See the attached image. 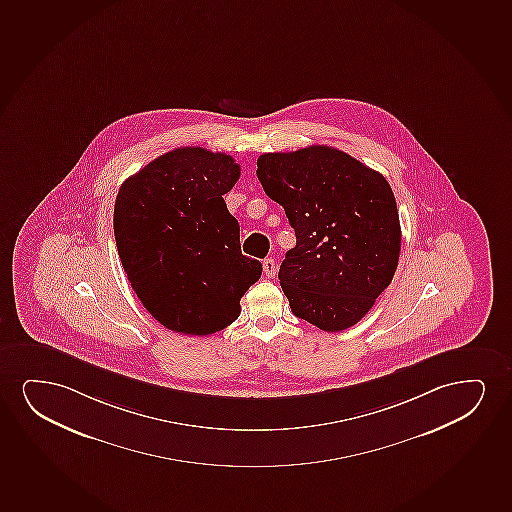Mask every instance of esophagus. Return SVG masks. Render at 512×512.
Masks as SVG:
<instances>
[{
	"label": "esophagus",
	"mask_w": 512,
	"mask_h": 512,
	"mask_svg": "<svg viewBox=\"0 0 512 512\" xmlns=\"http://www.w3.org/2000/svg\"><path fill=\"white\" fill-rule=\"evenodd\" d=\"M262 266H264V274H266L267 278H274V276H276L278 266H276L274 259L269 257V259L264 260V264H262Z\"/></svg>",
	"instance_id": "34e87169"
}]
</instances>
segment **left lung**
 Returning <instances> with one entry per match:
<instances>
[{
    "instance_id": "8db88e82",
    "label": "left lung",
    "mask_w": 512,
    "mask_h": 512,
    "mask_svg": "<svg viewBox=\"0 0 512 512\" xmlns=\"http://www.w3.org/2000/svg\"><path fill=\"white\" fill-rule=\"evenodd\" d=\"M257 177L297 236L278 274L293 314L325 332L356 325L398 267L401 227L389 182L328 146L262 154Z\"/></svg>"
}]
</instances>
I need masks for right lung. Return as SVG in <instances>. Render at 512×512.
<instances>
[{
    "instance_id": "1",
    "label": "right lung",
    "mask_w": 512,
    "mask_h": 512,
    "mask_svg": "<svg viewBox=\"0 0 512 512\" xmlns=\"http://www.w3.org/2000/svg\"><path fill=\"white\" fill-rule=\"evenodd\" d=\"M239 179L229 154L179 147L125 180L114 238L133 292L172 332L210 335L238 318L262 264L241 253L224 194Z\"/></svg>"
}]
</instances>
